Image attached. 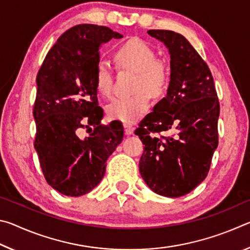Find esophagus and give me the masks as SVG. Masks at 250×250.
Instances as JSON below:
<instances>
[{
  "instance_id": "34e87169",
  "label": "esophagus",
  "mask_w": 250,
  "mask_h": 250,
  "mask_svg": "<svg viewBox=\"0 0 250 250\" xmlns=\"http://www.w3.org/2000/svg\"><path fill=\"white\" fill-rule=\"evenodd\" d=\"M124 126H125V134H132L133 133V126L131 125H128V124H125L124 125Z\"/></svg>"
}]
</instances>
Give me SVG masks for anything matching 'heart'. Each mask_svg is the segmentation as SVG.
I'll list each match as a JSON object with an SVG mask.
<instances>
[{"label":"heart","instance_id":"1","mask_svg":"<svg viewBox=\"0 0 250 250\" xmlns=\"http://www.w3.org/2000/svg\"><path fill=\"white\" fill-rule=\"evenodd\" d=\"M116 61L122 68L137 71L132 96L117 97L108 104L110 119L125 124L138 121L147 112L150 97H160L167 91L170 83V73L167 66L156 61V54L149 45L140 40H131L121 45L116 52ZM95 83L100 95L111 96L113 90L112 68L105 59H99L95 70Z\"/></svg>","mask_w":250,"mask_h":250}]
</instances>
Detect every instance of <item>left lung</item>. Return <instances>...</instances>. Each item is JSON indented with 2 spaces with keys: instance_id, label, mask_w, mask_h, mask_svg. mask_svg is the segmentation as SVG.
I'll return each instance as SVG.
<instances>
[{
  "instance_id": "obj_1",
  "label": "left lung",
  "mask_w": 250,
  "mask_h": 250,
  "mask_svg": "<svg viewBox=\"0 0 250 250\" xmlns=\"http://www.w3.org/2000/svg\"><path fill=\"white\" fill-rule=\"evenodd\" d=\"M147 34L168 48L171 75L167 97L134 131L145 145L139 171L156 194L180 197L209 171L218 146L219 101L208 66L183 35L167 29ZM167 130L175 134H160Z\"/></svg>"
}]
</instances>
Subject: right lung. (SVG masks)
<instances>
[{
  "mask_svg": "<svg viewBox=\"0 0 250 250\" xmlns=\"http://www.w3.org/2000/svg\"><path fill=\"white\" fill-rule=\"evenodd\" d=\"M121 37L105 26L76 25L57 40L37 74L34 147L46 182L64 195L77 197L95 188L124 139L120 121L100 124L104 109L95 83L101 44Z\"/></svg>",
  "mask_w": 250,
  "mask_h": 250,
  "instance_id": "1",
  "label": "right lung"
}]
</instances>
